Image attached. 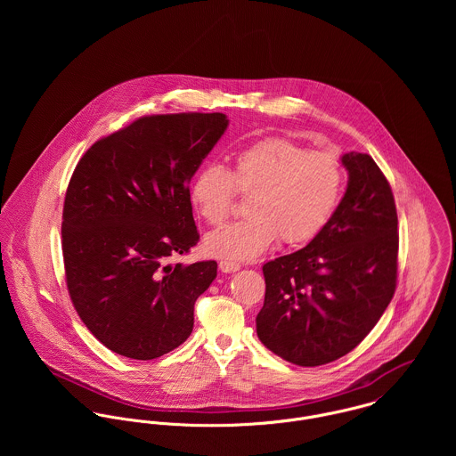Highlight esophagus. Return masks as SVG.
<instances>
[{
    "label": "esophagus",
    "instance_id": "obj_1",
    "mask_svg": "<svg viewBox=\"0 0 456 456\" xmlns=\"http://www.w3.org/2000/svg\"><path fill=\"white\" fill-rule=\"evenodd\" d=\"M219 270L224 273H232V272L240 270V265L233 263V261H219Z\"/></svg>",
    "mask_w": 456,
    "mask_h": 456
}]
</instances>
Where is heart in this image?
Listing matches in <instances>:
<instances>
[{
    "label": "heart",
    "instance_id": "obj_1",
    "mask_svg": "<svg viewBox=\"0 0 456 456\" xmlns=\"http://www.w3.org/2000/svg\"><path fill=\"white\" fill-rule=\"evenodd\" d=\"M344 188L340 159L331 151H309L281 136L244 149L233 168H201L191 181L196 212L212 226L226 221L237 191L253 195L249 219L232 223L205 239V251L221 260L249 261L277 240L300 246L318 237L331 219Z\"/></svg>",
    "mask_w": 456,
    "mask_h": 456
}]
</instances>
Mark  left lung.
I'll return each mask as SVG.
<instances>
[{
  "label": "left lung",
  "instance_id": "8db88e82",
  "mask_svg": "<svg viewBox=\"0 0 456 456\" xmlns=\"http://www.w3.org/2000/svg\"><path fill=\"white\" fill-rule=\"evenodd\" d=\"M347 188L323 232L304 249L263 265L256 331L300 367L354 349L379 322L396 286L398 219L390 184L369 154L346 152Z\"/></svg>",
  "mask_w": 456,
  "mask_h": 456
}]
</instances>
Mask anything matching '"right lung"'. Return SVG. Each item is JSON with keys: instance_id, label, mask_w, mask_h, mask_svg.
Segmentation results:
<instances>
[{"instance_id": "right-lung-1", "label": "right lung", "mask_w": 456, "mask_h": 456, "mask_svg": "<svg viewBox=\"0 0 456 456\" xmlns=\"http://www.w3.org/2000/svg\"><path fill=\"white\" fill-rule=\"evenodd\" d=\"M228 123L221 112L145 116L75 167L61 224L66 286L84 325L121 356L159 358L193 331L217 263L170 258L200 239L190 183Z\"/></svg>"}]
</instances>
